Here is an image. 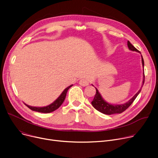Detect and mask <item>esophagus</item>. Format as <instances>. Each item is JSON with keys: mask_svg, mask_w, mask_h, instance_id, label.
<instances>
[{"mask_svg": "<svg viewBox=\"0 0 158 158\" xmlns=\"http://www.w3.org/2000/svg\"><path fill=\"white\" fill-rule=\"evenodd\" d=\"M79 83H80V85L84 86V87H85V86H87V85H89V81H88L87 79H85V78H82V79H81V80H80Z\"/></svg>", "mask_w": 158, "mask_h": 158, "instance_id": "1", "label": "esophagus"}]
</instances>
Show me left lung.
I'll return each mask as SVG.
<instances>
[{"instance_id":"left-lung-1","label":"left lung","mask_w":158,"mask_h":158,"mask_svg":"<svg viewBox=\"0 0 158 158\" xmlns=\"http://www.w3.org/2000/svg\"><path fill=\"white\" fill-rule=\"evenodd\" d=\"M127 46L129 49L133 51V52H139V51L135 47V46H133V44H131V43L129 42V41H127ZM140 53V52H139ZM142 56V66L143 68H144V61H143V59L142 55H141ZM143 84L144 83V81H145V75H144V69H143ZM96 88V87H95ZM96 95L94 98L93 101L91 102L92 105L94 106V108L95 109H96L99 112L103 113L104 114L106 115H112V114H121L122 112H123L124 111H125L129 106H130L133 102L135 101V99H136V98L137 97V96L140 93L142 89H140L138 91L137 93L131 98L129 99L127 103H125L124 104H120V105H112L110 103H107L106 101H105V99L102 98L101 95L100 94V93L99 92L98 90L96 88Z\"/></svg>"}]
</instances>
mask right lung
Instances as JSON below:
<instances>
[{"label":"right lung","mask_w":158,"mask_h":158,"mask_svg":"<svg viewBox=\"0 0 158 158\" xmlns=\"http://www.w3.org/2000/svg\"><path fill=\"white\" fill-rule=\"evenodd\" d=\"M73 85H69V87H68L67 88L65 89L64 90V91L62 92V94L59 96V98L55 100L54 102L48 106H43V107H36V106H31L28 105L27 104L25 103V105L28 107L31 110H33V111H35V112H41V113H44V114H47V113H50L53 112L55 110H57V108H59L60 105L63 103V102L66 98V94L68 90V89L72 87Z\"/></svg>","instance_id":"obj_1"}]
</instances>
